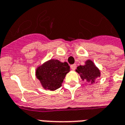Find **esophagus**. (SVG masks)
<instances>
[{
	"label": "esophagus",
	"instance_id": "esophagus-1",
	"mask_svg": "<svg viewBox=\"0 0 125 125\" xmlns=\"http://www.w3.org/2000/svg\"><path fill=\"white\" fill-rule=\"evenodd\" d=\"M76 64H73V65H71V68H72V70H75L76 69Z\"/></svg>",
	"mask_w": 125,
	"mask_h": 125
}]
</instances>
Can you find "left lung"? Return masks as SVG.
<instances>
[{
  "instance_id": "obj_1",
  "label": "left lung",
  "mask_w": 125,
  "mask_h": 125,
  "mask_svg": "<svg viewBox=\"0 0 125 125\" xmlns=\"http://www.w3.org/2000/svg\"><path fill=\"white\" fill-rule=\"evenodd\" d=\"M76 72L80 74L81 79L93 83L95 79L100 77V71L91 60H87L84 65H79L77 67Z\"/></svg>"
}]
</instances>
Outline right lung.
I'll list each match as a JSON object with an SVG mask.
<instances>
[{
  "mask_svg": "<svg viewBox=\"0 0 125 125\" xmlns=\"http://www.w3.org/2000/svg\"><path fill=\"white\" fill-rule=\"evenodd\" d=\"M69 72L70 66L67 62L50 60L37 68L36 75L45 89L54 91L62 86Z\"/></svg>",
  "mask_w": 125,
  "mask_h": 125,
  "instance_id": "obj_1",
  "label": "right lung"
}]
</instances>
